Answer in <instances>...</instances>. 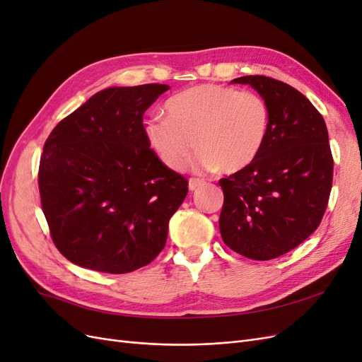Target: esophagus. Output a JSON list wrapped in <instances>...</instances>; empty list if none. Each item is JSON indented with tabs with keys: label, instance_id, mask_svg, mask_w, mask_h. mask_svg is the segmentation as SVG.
<instances>
[{
	"label": "esophagus",
	"instance_id": "esophagus-1",
	"mask_svg": "<svg viewBox=\"0 0 362 362\" xmlns=\"http://www.w3.org/2000/svg\"><path fill=\"white\" fill-rule=\"evenodd\" d=\"M205 182L202 181V180H198V178H190L189 180V189L193 192V190H196V189H199V187H202Z\"/></svg>",
	"mask_w": 362,
	"mask_h": 362
}]
</instances>
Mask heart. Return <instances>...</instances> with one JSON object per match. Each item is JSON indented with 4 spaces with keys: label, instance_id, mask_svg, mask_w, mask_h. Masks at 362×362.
Returning <instances> with one entry per match:
<instances>
[{
    "label": "heart",
    "instance_id": "obj_1",
    "mask_svg": "<svg viewBox=\"0 0 362 362\" xmlns=\"http://www.w3.org/2000/svg\"><path fill=\"white\" fill-rule=\"evenodd\" d=\"M168 117H151L145 134L172 170H184L198 146L199 169L238 173L254 164L266 145L270 108L262 96L218 84L185 89L164 104Z\"/></svg>",
    "mask_w": 362,
    "mask_h": 362
}]
</instances>
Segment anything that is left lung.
<instances>
[{
  "instance_id": "8db88e82",
  "label": "left lung",
  "mask_w": 362,
  "mask_h": 362,
  "mask_svg": "<svg viewBox=\"0 0 362 362\" xmlns=\"http://www.w3.org/2000/svg\"><path fill=\"white\" fill-rule=\"evenodd\" d=\"M231 83L249 84L264 98L270 128L254 164L218 181V228L237 254L267 261L299 246L322 222L334 173L329 136L323 116L294 87L262 75Z\"/></svg>"
}]
</instances>
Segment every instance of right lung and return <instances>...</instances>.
<instances>
[{"mask_svg": "<svg viewBox=\"0 0 362 362\" xmlns=\"http://www.w3.org/2000/svg\"><path fill=\"white\" fill-rule=\"evenodd\" d=\"M168 84L108 87L52 129L39 192L52 242L74 264L128 273L166 245L189 182L160 161L144 115Z\"/></svg>", "mask_w": 362, "mask_h": 362, "instance_id": "obj_1", "label": "right lung"}]
</instances>
